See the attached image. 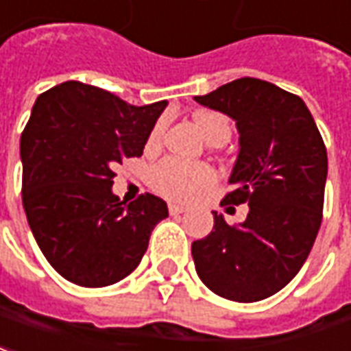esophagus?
<instances>
[{"instance_id": "34e87169", "label": "esophagus", "mask_w": 351, "mask_h": 351, "mask_svg": "<svg viewBox=\"0 0 351 351\" xmlns=\"http://www.w3.org/2000/svg\"><path fill=\"white\" fill-rule=\"evenodd\" d=\"M168 210H170L171 215H181V213H185V211H187V208H185V206H180V204H170V206H168Z\"/></svg>"}]
</instances>
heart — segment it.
I'll return each instance as SVG.
<instances>
[{"label": "heart", "mask_w": 351, "mask_h": 351, "mask_svg": "<svg viewBox=\"0 0 351 351\" xmlns=\"http://www.w3.org/2000/svg\"><path fill=\"white\" fill-rule=\"evenodd\" d=\"M195 124L204 140L211 141L217 136H230V126L227 119L219 113L200 111L195 115ZM164 132V121L153 126L149 134V145H156ZM215 173L206 164L183 162L178 158H164L149 170V185L158 195L171 198V200H191L200 195L204 189L213 185Z\"/></svg>", "instance_id": "obj_1"}]
</instances>
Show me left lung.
Masks as SVG:
<instances>
[{
    "label": "left lung",
    "instance_id": "8db88e82",
    "mask_svg": "<svg viewBox=\"0 0 351 351\" xmlns=\"http://www.w3.org/2000/svg\"><path fill=\"white\" fill-rule=\"evenodd\" d=\"M204 108L228 115L238 128V156L221 204H247V217L230 227L213 213V230L193 242L204 285L223 299L257 302L297 276L322 225L327 151L299 96L253 77L206 96Z\"/></svg>",
    "mask_w": 351,
    "mask_h": 351
}]
</instances>
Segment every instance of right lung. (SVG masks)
I'll use <instances>...</instances> for the list:
<instances>
[{
  "mask_svg": "<svg viewBox=\"0 0 351 351\" xmlns=\"http://www.w3.org/2000/svg\"><path fill=\"white\" fill-rule=\"evenodd\" d=\"M168 101L130 106L79 81L39 94L21 138L22 204L51 267L81 287H106L136 270L168 206L155 195L124 204L113 166L143 155Z\"/></svg>",
  "mask_w": 351,
  "mask_h": 351,
  "instance_id": "right-lung-1",
  "label": "right lung"
}]
</instances>
